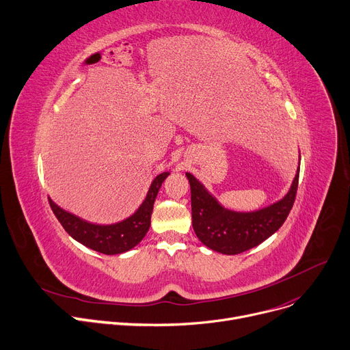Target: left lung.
<instances>
[{"label": "left lung", "instance_id": "1", "mask_svg": "<svg viewBox=\"0 0 350 350\" xmlns=\"http://www.w3.org/2000/svg\"><path fill=\"white\" fill-rule=\"evenodd\" d=\"M185 176L191 187V215L197 238L215 252L238 254L260 245L284 224L295 201L299 169L283 200L254 213L224 208L193 174Z\"/></svg>", "mask_w": 350, "mask_h": 350}]
</instances>
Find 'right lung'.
<instances>
[{"label": "right lung", "instance_id": "add662e5", "mask_svg": "<svg viewBox=\"0 0 350 350\" xmlns=\"http://www.w3.org/2000/svg\"><path fill=\"white\" fill-rule=\"evenodd\" d=\"M169 173L159 174L148 191V196L137 211L122 222L113 225H94L80 219L79 217L66 213L59 208L51 198L49 204L53 214L64 228L67 234L83 243L84 246L104 253L118 254L131 250L144 239L150 226V215L153 211V204L161 183L166 180Z\"/></svg>", "mask_w": 350, "mask_h": 350}]
</instances>
